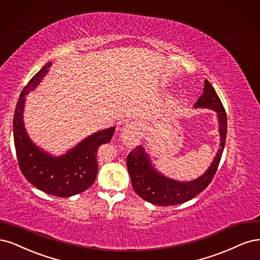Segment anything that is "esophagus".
Returning a JSON list of instances; mask_svg holds the SVG:
<instances>
[{
  "label": "esophagus",
  "mask_w": 260,
  "mask_h": 260,
  "mask_svg": "<svg viewBox=\"0 0 260 260\" xmlns=\"http://www.w3.org/2000/svg\"><path fill=\"white\" fill-rule=\"evenodd\" d=\"M140 135V129L139 126L135 123L127 124L122 131L121 134V139L125 145H135Z\"/></svg>",
  "instance_id": "esophagus-1"
}]
</instances>
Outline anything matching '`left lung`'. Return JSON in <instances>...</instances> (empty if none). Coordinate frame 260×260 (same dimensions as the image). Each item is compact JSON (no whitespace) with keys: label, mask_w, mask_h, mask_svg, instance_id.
I'll list each match as a JSON object with an SVG mask.
<instances>
[{"label":"left lung","mask_w":260,"mask_h":260,"mask_svg":"<svg viewBox=\"0 0 260 260\" xmlns=\"http://www.w3.org/2000/svg\"><path fill=\"white\" fill-rule=\"evenodd\" d=\"M197 108H209L217 112L219 123L220 145L213 163L208 170L192 181H177L165 177L155 171L151 161L142 146H138L128 153L126 158L127 170L131 176L132 186L136 193L155 205L171 206L185 203L201 193L213 180L218 169L227 137V114L220 99L211 83L205 80L203 95L199 98Z\"/></svg>","instance_id":"obj_1"}]
</instances>
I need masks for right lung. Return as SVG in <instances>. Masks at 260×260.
<instances>
[{"label": "right lung", "mask_w": 260, "mask_h": 260, "mask_svg": "<svg viewBox=\"0 0 260 260\" xmlns=\"http://www.w3.org/2000/svg\"><path fill=\"white\" fill-rule=\"evenodd\" d=\"M51 64L46 63L21 91L14 113V142L19 169L26 179L45 193L69 198L85 191L95 182L98 148L111 140L115 127L93 134L60 156L48 154L33 144L22 120L24 96L39 85Z\"/></svg>", "instance_id": "1"}]
</instances>
